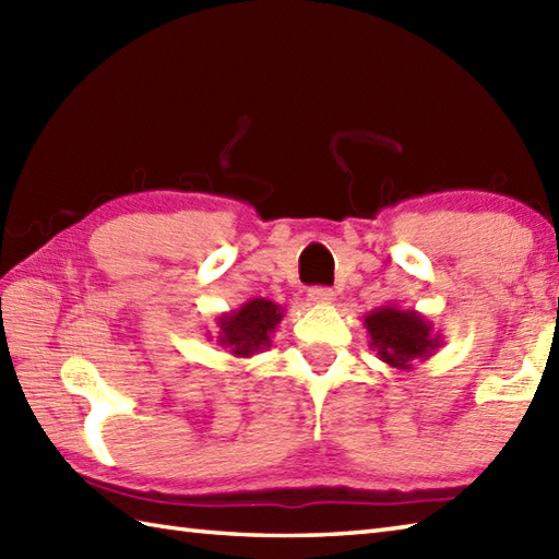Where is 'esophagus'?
I'll use <instances>...</instances> for the list:
<instances>
[{
    "mask_svg": "<svg viewBox=\"0 0 559 559\" xmlns=\"http://www.w3.org/2000/svg\"><path fill=\"white\" fill-rule=\"evenodd\" d=\"M307 298H310L312 305H331L336 300V293L331 288H310V293H307Z\"/></svg>",
    "mask_w": 559,
    "mask_h": 559,
    "instance_id": "obj_1",
    "label": "esophagus"
}]
</instances>
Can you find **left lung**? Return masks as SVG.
Returning <instances> with one entry per match:
<instances>
[{
  "label": "left lung",
  "instance_id": "left-lung-1",
  "mask_svg": "<svg viewBox=\"0 0 559 559\" xmlns=\"http://www.w3.org/2000/svg\"><path fill=\"white\" fill-rule=\"evenodd\" d=\"M365 329L370 334V348L391 370L411 372L415 360H427L442 346V334L425 314L401 310L396 305L377 307L365 314Z\"/></svg>",
  "mask_w": 559,
  "mask_h": 559
}]
</instances>
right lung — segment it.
Instances as JSON below:
<instances>
[{
	"label": "right lung",
	"mask_w": 559,
	"mask_h": 559,
	"mask_svg": "<svg viewBox=\"0 0 559 559\" xmlns=\"http://www.w3.org/2000/svg\"><path fill=\"white\" fill-rule=\"evenodd\" d=\"M283 319V307L264 300L252 298L247 300L240 310L223 312L218 324V346L228 348L235 358H252V355L266 350L271 346V334L278 329ZM213 338V336H209Z\"/></svg>",
	"instance_id": "1"
}]
</instances>
